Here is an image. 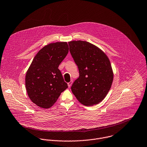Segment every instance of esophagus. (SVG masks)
Listing matches in <instances>:
<instances>
[{
  "mask_svg": "<svg viewBox=\"0 0 147 147\" xmlns=\"http://www.w3.org/2000/svg\"><path fill=\"white\" fill-rule=\"evenodd\" d=\"M72 84H73V81H70L69 82H68V83H67V85H68L69 88H70V87L71 86V85H72Z\"/></svg>",
  "mask_w": 147,
  "mask_h": 147,
  "instance_id": "34e87169",
  "label": "esophagus"
}]
</instances>
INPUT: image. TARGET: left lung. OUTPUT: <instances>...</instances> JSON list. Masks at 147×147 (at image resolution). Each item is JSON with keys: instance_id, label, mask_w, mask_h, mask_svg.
Masks as SVG:
<instances>
[{"instance_id": "8db88e82", "label": "left lung", "mask_w": 147, "mask_h": 147, "mask_svg": "<svg viewBox=\"0 0 147 147\" xmlns=\"http://www.w3.org/2000/svg\"><path fill=\"white\" fill-rule=\"evenodd\" d=\"M68 43L80 73L71 91L82 104L87 107L98 104L106 97L113 82L110 61L101 49L89 42L73 40Z\"/></svg>"}]
</instances>
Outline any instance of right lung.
<instances>
[{
    "mask_svg": "<svg viewBox=\"0 0 147 147\" xmlns=\"http://www.w3.org/2000/svg\"><path fill=\"white\" fill-rule=\"evenodd\" d=\"M68 52L67 42H55L43 47L34 58L26 73L25 84L29 98L37 106L51 107L68 88L58 69Z\"/></svg>",
    "mask_w": 147,
    "mask_h": 147,
    "instance_id": "add662e5",
    "label": "right lung"
}]
</instances>
